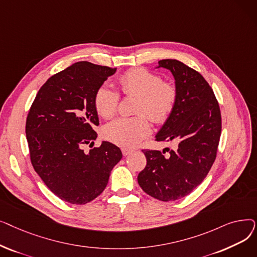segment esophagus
I'll return each mask as SVG.
<instances>
[{"mask_svg":"<svg viewBox=\"0 0 257 257\" xmlns=\"http://www.w3.org/2000/svg\"><path fill=\"white\" fill-rule=\"evenodd\" d=\"M133 151H134V150L129 149V148H123V149H121V153H123V155H124V156H128V155H130Z\"/></svg>","mask_w":257,"mask_h":257,"instance_id":"obj_1","label":"esophagus"}]
</instances>
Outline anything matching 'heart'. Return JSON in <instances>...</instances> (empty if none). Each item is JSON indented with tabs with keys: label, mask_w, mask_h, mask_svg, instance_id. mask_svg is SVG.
Listing matches in <instances>:
<instances>
[{
	"label": "heart",
	"mask_w": 257,
	"mask_h": 257,
	"mask_svg": "<svg viewBox=\"0 0 257 257\" xmlns=\"http://www.w3.org/2000/svg\"><path fill=\"white\" fill-rule=\"evenodd\" d=\"M121 91L125 94L139 96L137 116H123L110 121L104 134L107 140L120 147H133L151 132L149 117L156 123L165 121L172 113L177 99V90L173 84L163 82L159 75L146 69H132L118 79ZM119 101V94L109 85H101L94 94L97 112L105 117H112Z\"/></svg>",
	"instance_id": "1"
}]
</instances>
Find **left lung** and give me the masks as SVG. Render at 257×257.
Listing matches in <instances>:
<instances>
[{
  "label": "left lung",
  "instance_id": "obj_1",
  "mask_svg": "<svg viewBox=\"0 0 257 257\" xmlns=\"http://www.w3.org/2000/svg\"><path fill=\"white\" fill-rule=\"evenodd\" d=\"M158 67L172 73L177 99L155 139L172 142L175 149L168 155L143 150L147 166L138 181L148 195L169 202L191 194L207 176L217 156L222 121L218 101L200 73L176 59L159 60Z\"/></svg>",
  "mask_w": 257,
  "mask_h": 257
}]
</instances>
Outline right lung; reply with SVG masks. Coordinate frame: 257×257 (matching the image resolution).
Segmentation results:
<instances>
[{
    "label": "right lung",
    "instance_id": "add662e5",
    "mask_svg": "<svg viewBox=\"0 0 257 257\" xmlns=\"http://www.w3.org/2000/svg\"><path fill=\"white\" fill-rule=\"evenodd\" d=\"M116 69L79 61L55 74L38 90L26 121L31 163L49 190L71 204H86L104 190L119 148L93 146L99 126L94 94Z\"/></svg>",
    "mask_w": 257,
    "mask_h": 257
}]
</instances>
